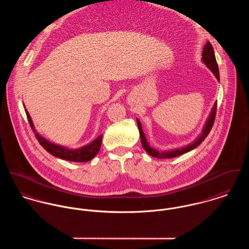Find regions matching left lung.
I'll return each mask as SVG.
<instances>
[{
    "label": "left lung",
    "mask_w": 249,
    "mask_h": 249,
    "mask_svg": "<svg viewBox=\"0 0 249 249\" xmlns=\"http://www.w3.org/2000/svg\"><path fill=\"white\" fill-rule=\"evenodd\" d=\"M202 61H203L204 65L211 70V72L214 74L216 79L220 82V73H219V68H218V65H217V61H216V58H215L214 49L212 47V45L208 41L206 42L204 49H203ZM216 109H217V102L214 104L208 118L205 121V124H204L202 132L200 133V135L196 138L195 141H193L191 143L187 144L186 146H182L181 148H176V149H172V150H165V151H159L157 149L150 146V144L148 143V142L146 140V137L142 131L141 122H140L139 119H137V124H138V127H139V132H140V136H141V142H142L143 149L150 156L158 159L175 158V157H178L180 155H182L184 153H187V152L193 150L199 144H201L202 142L206 138V136L209 134V132L212 128V125L214 124V120H215V116H216Z\"/></svg>",
    "instance_id": "8db88e82"
}]
</instances>
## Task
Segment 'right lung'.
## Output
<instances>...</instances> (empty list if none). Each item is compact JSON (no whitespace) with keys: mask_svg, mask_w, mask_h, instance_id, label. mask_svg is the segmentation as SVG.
I'll return each mask as SVG.
<instances>
[{"mask_svg":"<svg viewBox=\"0 0 249 249\" xmlns=\"http://www.w3.org/2000/svg\"><path fill=\"white\" fill-rule=\"evenodd\" d=\"M23 107L25 108L24 105ZM25 113L27 116V120L29 122V124L33 130V132L35 133V136L37 138V140L39 141L40 144L45 148L47 152H49L51 155L57 157V158L62 159V160H67L70 161H79V162H87L89 161L90 160L94 158L100 151L101 145H102V140H103V135L98 136L95 140H93L90 143L84 145L82 147L79 148H68L66 146L54 143L49 142L48 140H46L43 136L40 135L37 130L35 129V126L33 124L32 119L30 117L29 113L27 112L26 109Z\"/></svg>","mask_w":249,"mask_h":249,"instance_id":"add662e5","label":"right lung"}]
</instances>
